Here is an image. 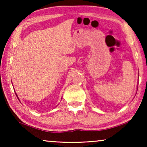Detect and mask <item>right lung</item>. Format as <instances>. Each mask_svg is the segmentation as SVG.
<instances>
[{"label": "right lung", "mask_w": 147, "mask_h": 147, "mask_svg": "<svg viewBox=\"0 0 147 147\" xmlns=\"http://www.w3.org/2000/svg\"><path fill=\"white\" fill-rule=\"evenodd\" d=\"M16 94V93H15ZM16 95H17V94H16ZM17 98H18V99H19V97H18V96L17 95Z\"/></svg>", "instance_id": "obj_1"}]
</instances>
